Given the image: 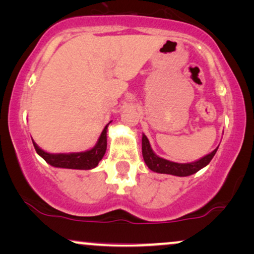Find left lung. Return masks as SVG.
<instances>
[{
  "label": "left lung",
  "mask_w": 254,
  "mask_h": 254,
  "mask_svg": "<svg viewBox=\"0 0 254 254\" xmlns=\"http://www.w3.org/2000/svg\"><path fill=\"white\" fill-rule=\"evenodd\" d=\"M217 148L215 150H212L210 154L203 156L202 159L197 160L194 162H189V164H178V162L170 161V160L162 159V157L157 156L151 149L149 139L147 138V136L142 135V155H143L145 165L148 166V168L156 173H162V174H172V176L177 177H188L191 174L197 173L198 171L202 170L203 167H205L209 162L211 161V159L216 154Z\"/></svg>",
  "instance_id": "obj_1"
}]
</instances>
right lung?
<instances>
[{"instance_id":"1","label":"right lung","mask_w":254,"mask_h":254,"mask_svg":"<svg viewBox=\"0 0 254 254\" xmlns=\"http://www.w3.org/2000/svg\"><path fill=\"white\" fill-rule=\"evenodd\" d=\"M111 123V122H110ZM109 123V124H110ZM104 127L103 132L99 137L97 144L92 149L80 153H69V154H51L44 151L33 142L34 149L40 156L54 167L60 168H70V170H92L97 167L100 160L105 155L107 148V127Z\"/></svg>"}]
</instances>
